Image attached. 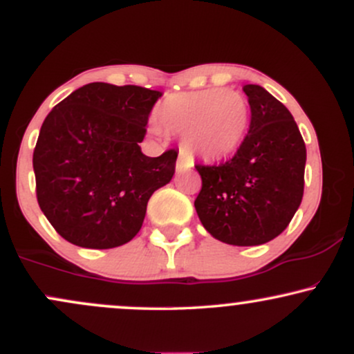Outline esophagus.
<instances>
[{"mask_svg": "<svg viewBox=\"0 0 354 354\" xmlns=\"http://www.w3.org/2000/svg\"><path fill=\"white\" fill-rule=\"evenodd\" d=\"M188 168H193V160H189L185 153H180L176 161V171H185Z\"/></svg>", "mask_w": 354, "mask_h": 354, "instance_id": "esophagus-1", "label": "esophagus"}]
</instances>
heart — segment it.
<instances>
[{
	"label": "heart",
	"instance_id": "1",
	"mask_svg": "<svg viewBox=\"0 0 354 354\" xmlns=\"http://www.w3.org/2000/svg\"><path fill=\"white\" fill-rule=\"evenodd\" d=\"M160 124L181 135L183 145L205 160H223L239 148L250 128L251 108L245 95L226 88L174 93L156 109ZM153 131H160L153 126Z\"/></svg>",
	"mask_w": 354,
	"mask_h": 354
}]
</instances>
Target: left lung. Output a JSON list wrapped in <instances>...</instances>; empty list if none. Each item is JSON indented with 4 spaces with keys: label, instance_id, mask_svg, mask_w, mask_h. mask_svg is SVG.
I'll return each instance as SVG.
<instances>
[{
    "label": "left lung",
    "instance_id": "1",
    "mask_svg": "<svg viewBox=\"0 0 354 354\" xmlns=\"http://www.w3.org/2000/svg\"><path fill=\"white\" fill-rule=\"evenodd\" d=\"M250 131L226 163L201 166L194 200L213 238L233 246H258L281 234L303 200L306 146L283 103L258 84H246Z\"/></svg>",
    "mask_w": 354,
    "mask_h": 354
}]
</instances>
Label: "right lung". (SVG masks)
<instances>
[{
  "mask_svg": "<svg viewBox=\"0 0 354 354\" xmlns=\"http://www.w3.org/2000/svg\"><path fill=\"white\" fill-rule=\"evenodd\" d=\"M161 93L89 83L56 104L33 153L36 196L66 241L108 250L141 230L149 198L174 174L178 153L143 154L140 143Z\"/></svg>",
  "mask_w": 354,
  "mask_h": 354,
  "instance_id": "add662e5",
  "label": "right lung"
}]
</instances>
